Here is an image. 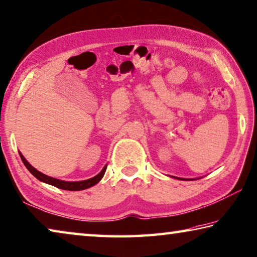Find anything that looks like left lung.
<instances>
[{"label": "left lung", "instance_id": "obj_1", "mask_svg": "<svg viewBox=\"0 0 257 257\" xmlns=\"http://www.w3.org/2000/svg\"><path fill=\"white\" fill-rule=\"evenodd\" d=\"M180 180H185V179H180Z\"/></svg>", "mask_w": 257, "mask_h": 257}]
</instances>
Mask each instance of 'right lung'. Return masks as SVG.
<instances>
[{"label":"right lung","instance_id":"add662e5","mask_svg":"<svg viewBox=\"0 0 257 257\" xmlns=\"http://www.w3.org/2000/svg\"><path fill=\"white\" fill-rule=\"evenodd\" d=\"M20 154V157L23 162V164L27 167L28 170H29L30 173L34 175L35 177H37L39 181L44 182V183H47L50 185H54L56 188L58 189H63V190H67V191H81V190H85L91 188V186L95 185L96 183H99L101 181L102 177H103L104 173H105V170H106V165L102 169V171L100 172L99 174L95 175L94 177H92V179H88V180H84V181H77V182H67V181H62V180H58V179H55V177H51L46 175L44 173H41V172L37 171L34 166H31L28 161L26 160L25 157L21 153Z\"/></svg>","mask_w":257,"mask_h":257}]
</instances>
